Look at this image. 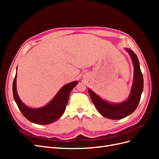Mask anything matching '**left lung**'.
<instances>
[{
	"mask_svg": "<svg viewBox=\"0 0 159 159\" xmlns=\"http://www.w3.org/2000/svg\"><path fill=\"white\" fill-rule=\"evenodd\" d=\"M126 50L131 57L134 66L133 84L129 99L123 103L111 104L101 99L91 89H88L91 99L96 109L103 117L111 119H121L131 114L138 106L143 90V77L138 57L133 50Z\"/></svg>",
	"mask_w": 159,
	"mask_h": 159,
	"instance_id": "obj_1",
	"label": "left lung"
}]
</instances>
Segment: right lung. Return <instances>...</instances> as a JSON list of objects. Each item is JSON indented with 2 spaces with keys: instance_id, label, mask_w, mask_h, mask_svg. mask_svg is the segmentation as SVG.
I'll return each mask as SVG.
<instances>
[{
  "instance_id": "right-lung-1",
  "label": "right lung",
  "mask_w": 159,
  "mask_h": 159,
  "mask_svg": "<svg viewBox=\"0 0 159 159\" xmlns=\"http://www.w3.org/2000/svg\"><path fill=\"white\" fill-rule=\"evenodd\" d=\"M16 74L13 81L12 91L14 99L18 109L28 120L34 123L40 125L52 123L61 116L68 103L71 91L78 84V81H75L66 84L61 88L48 104L41 108L32 109L24 104L19 98L16 91Z\"/></svg>"
}]
</instances>
